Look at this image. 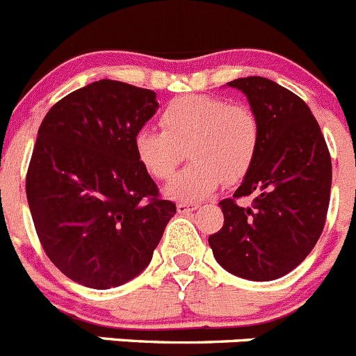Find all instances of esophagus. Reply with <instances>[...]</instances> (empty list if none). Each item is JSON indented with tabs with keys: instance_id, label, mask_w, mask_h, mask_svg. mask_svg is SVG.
<instances>
[{
	"instance_id": "obj_1",
	"label": "esophagus",
	"mask_w": 356,
	"mask_h": 356,
	"mask_svg": "<svg viewBox=\"0 0 356 356\" xmlns=\"http://www.w3.org/2000/svg\"><path fill=\"white\" fill-rule=\"evenodd\" d=\"M197 207V204H186V202H181V204H177V212L179 214H188V212H193Z\"/></svg>"
}]
</instances>
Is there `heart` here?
I'll return each instance as SVG.
<instances>
[{
    "mask_svg": "<svg viewBox=\"0 0 356 356\" xmlns=\"http://www.w3.org/2000/svg\"><path fill=\"white\" fill-rule=\"evenodd\" d=\"M161 131L140 129L133 151L151 177L167 181L182 159L191 165L165 188L172 200L197 202L209 197L225 181L235 186L251 172L261 144L257 114L244 105L207 95L174 98L159 115Z\"/></svg>",
    "mask_w": 356,
    "mask_h": 356,
    "instance_id": "b5f03b06",
    "label": "heart"
}]
</instances>
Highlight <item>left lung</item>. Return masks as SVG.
<instances>
[{
	"instance_id": "8db88e82",
	"label": "left lung",
	"mask_w": 356,
	"mask_h": 356,
	"mask_svg": "<svg viewBox=\"0 0 356 356\" xmlns=\"http://www.w3.org/2000/svg\"><path fill=\"white\" fill-rule=\"evenodd\" d=\"M261 126L253 168L234 198L219 202L223 228L209 237L214 258L249 281L283 277L305 260L327 219L332 161L313 112L291 91L264 77L235 79ZM255 197L251 208L235 197Z\"/></svg>"
}]
</instances>
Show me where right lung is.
I'll return each mask as SVG.
<instances>
[{
    "label": "right lung",
    "mask_w": 356,
    "mask_h": 356,
    "mask_svg": "<svg viewBox=\"0 0 356 356\" xmlns=\"http://www.w3.org/2000/svg\"><path fill=\"white\" fill-rule=\"evenodd\" d=\"M158 107L151 89L103 79L59 99L40 124L29 211L47 257L82 286L108 290L137 277L177 211L133 151Z\"/></svg>",
    "instance_id": "obj_1"
}]
</instances>
